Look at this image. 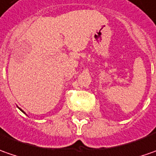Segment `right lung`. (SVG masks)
<instances>
[{"label":"right lung","mask_w":156,"mask_h":156,"mask_svg":"<svg viewBox=\"0 0 156 156\" xmlns=\"http://www.w3.org/2000/svg\"><path fill=\"white\" fill-rule=\"evenodd\" d=\"M19 109H20V108H19ZM21 110V111H22V112H24V111H23V110Z\"/></svg>","instance_id":"1"}]
</instances>
